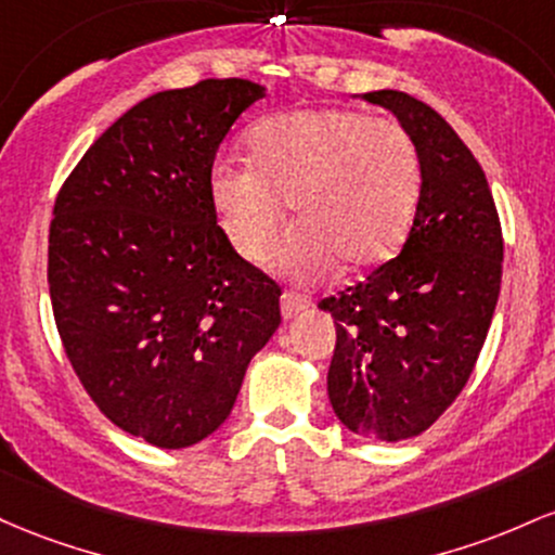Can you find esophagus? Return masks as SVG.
Returning a JSON list of instances; mask_svg holds the SVG:
<instances>
[{"instance_id":"34e87169","label":"esophagus","mask_w":555,"mask_h":555,"mask_svg":"<svg viewBox=\"0 0 555 555\" xmlns=\"http://www.w3.org/2000/svg\"><path fill=\"white\" fill-rule=\"evenodd\" d=\"M280 309H283L285 320H294L296 314H301L304 309H309V298L301 294H294V291H285V294L280 296Z\"/></svg>"}]
</instances>
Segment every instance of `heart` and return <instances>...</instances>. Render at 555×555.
Here are the masks:
<instances>
[{
  "label": "heart",
  "mask_w": 555,
  "mask_h": 555,
  "mask_svg": "<svg viewBox=\"0 0 555 555\" xmlns=\"http://www.w3.org/2000/svg\"><path fill=\"white\" fill-rule=\"evenodd\" d=\"M248 160L217 159L209 196L235 251L270 257L285 202L298 222L280 246L291 272L340 259L361 270L393 257L422 191L416 141L396 120L340 107L291 109L248 133Z\"/></svg>",
  "instance_id": "1"
}]
</instances>
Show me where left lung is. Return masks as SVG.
Instances as JSON below:
<instances>
[{
  "label": "left lung",
  "mask_w": 555,
  "mask_h": 555,
  "mask_svg": "<svg viewBox=\"0 0 555 555\" xmlns=\"http://www.w3.org/2000/svg\"><path fill=\"white\" fill-rule=\"evenodd\" d=\"M361 99L412 133L422 191L401 254L320 301L338 333L327 396L351 433L398 443L425 433L475 370L501 294L503 235L482 167L438 112L403 91Z\"/></svg>",
  "instance_id": "8db88e82"
}]
</instances>
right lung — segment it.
<instances>
[{"label":"right lung","instance_id":"right-lung-1","mask_svg":"<svg viewBox=\"0 0 555 555\" xmlns=\"http://www.w3.org/2000/svg\"><path fill=\"white\" fill-rule=\"evenodd\" d=\"M244 78L159 91L91 143L49 225V296L73 370L112 425L189 448L228 420L280 325V285L217 225L209 170Z\"/></svg>","mask_w":555,"mask_h":555}]
</instances>
